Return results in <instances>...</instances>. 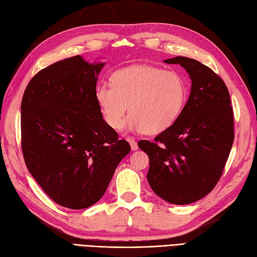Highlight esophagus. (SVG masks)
<instances>
[{"label":"esophagus","instance_id":"esophagus-1","mask_svg":"<svg viewBox=\"0 0 257 257\" xmlns=\"http://www.w3.org/2000/svg\"><path fill=\"white\" fill-rule=\"evenodd\" d=\"M128 142H130V145H131L132 150L135 151V150H137V149H138V145H137V143H136V141H135L134 138H130V139H128Z\"/></svg>","mask_w":257,"mask_h":257}]
</instances>
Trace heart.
<instances>
[{"label":"heart","instance_id":"1","mask_svg":"<svg viewBox=\"0 0 257 257\" xmlns=\"http://www.w3.org/2000/svg\"><path fill=\"white\" fill-rule=\"evenodd\" d=\"M111 84L99 83L94 95L106 123L119 130L128 105L132 113L124 127L159 134L177 121L188 90L183 77L175 71L153 65H131L116 69Z\"/></svg>","mask_w":257,"mask_h":257}]
</instances>
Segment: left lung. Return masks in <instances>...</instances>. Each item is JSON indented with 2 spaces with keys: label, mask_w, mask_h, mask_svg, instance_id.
I'll return each instance as SVG.
<instances>
[{
  "label": "left lung",
  "mask_w": 257,
  "mask_h": 257,
  "mask_svg": "<svg viewBox=\"0 0 257 257\" xmlns=\"http://www.w3.org/2000/svg\"><path fill=\"white\" fill-rule=\"evenodd\" d=\"M192 79L191 94L177 121L138 147L149 157L148 182L158 196L175 205L205 197L219 182L234 143V111L226 84L200 62L176 57Z\"/></svg>",
  "instance_id": "1"
}]
</instances>
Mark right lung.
Masks as SVG:
<instances>
[{
  "label": "right lung",
  "instance_id": "add662e5",
  "mask_svg": "<svg viewBox=\"0 0 257 257\" xmlns=\"http://www.w3.org/2000/svg\"><path fill=\"white\" fill-rule=\"evenodd\" d=\"M104 63L56 62L28 83L21 102L26 165L58 205L84 209L102 197L130 144L103 119L94 91Z\"/></svg>",
  "mask_w": 257,
  "mask_h": 257
}]
</instances>
